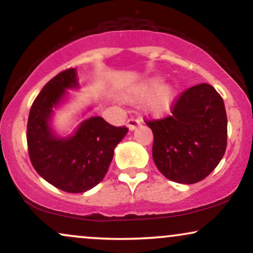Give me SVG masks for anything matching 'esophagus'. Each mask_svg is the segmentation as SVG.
Returning a JSON list of instances; mask_svg holds the SVG:
<instances>
[{"label": "esophagus", "mask_w": 253, "mask_h": 253, "mask_svg": "<svg viewBox=\"0 0 253 253\" xmlns=\"http://www.w3.org/2000/svg\"><path fill=\"white\" fill-rule=\"evenodd\" d=\"M127 127H128L129 130H133L136 128V126L138 125H140V121L138 120V119H134V118H129L128 120H127Z\"/></svg>", "instance_id": "obj_1"}]
</instances>
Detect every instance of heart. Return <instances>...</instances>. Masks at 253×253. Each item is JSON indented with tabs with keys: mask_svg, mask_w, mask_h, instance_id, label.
<instances>
[{
	"mask_svg": "<svg viewBox=\"0 0 253 253\" xmlns=\"http://www.w3.org/2000/svg\"><path fill=\"white\" fill-rule=\"evenodd\" d=\"M176 96V90L172 85L163 84L161 85L159 78H151L141 86V89L136 92V98L145 100L149 98L146 102L147 112L156 117H161L169 112L171 104Z\"/></svg>",
	"mask_w": 253,
	"mask_h": 253,
	"instance_id": "b5f03b06",
	"label": "heart"
}]
</instances>
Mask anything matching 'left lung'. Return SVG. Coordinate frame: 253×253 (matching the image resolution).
Masks as SVG:
<instances>
[{
  "label": "left lung",
  "instance_id": "left-lung-1",
  "mask_svg": "<svg viewBox=\"0 0 253 253\" xmlns=\"http://www.w3.org/2000/svg\"><path fill=\"white\" fill-rule=\"evenodd\" d=\"M171 114L145 120L152 129V157L170 181L193 184L217 167L227 146V115L222 97L211 84L184 90Z\"/></svg>",
  "mask_w": 253,
  "mask_h": 253
}]
</instances>
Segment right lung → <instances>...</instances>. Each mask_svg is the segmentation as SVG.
<instances>
[{
  "label": "right lung",
  "mask_w": 253,
  "mask_h": 253,
  "mask_svg": "<svg viewBox=\"0 0 253 253\" xmlns=\"http://www.w3.org/2000/svg\"><path fill=\"white\" fill-rule=\"evenodd\" d=\"M77 86L75 69L54 76L36 97L27 123L31 163L50 184L66 193H84L103 179L115 146L128 132L100 117L83 121L71 138L58 139L48 126L52 108L60 102L65 89Z\"/></svg>",
  "instance_id": "right-lung-1"
}]
</instances>
